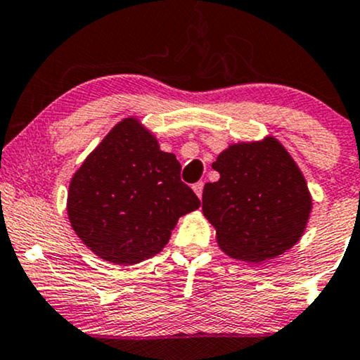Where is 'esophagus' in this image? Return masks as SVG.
<instances>
[{"mask_svg": "<svg viewBox=\"0 0 360 360\" xmlns=\"http://www.w3.org/2000/svg\"><path fill=\"white\" fill-rule=\"evenodd\" d=\"M203 183H201V181H200V183H194L193 184V191L194 193H196V196L198 198H201V194H203Z\"/></svg>", "mask_w": 360, "mask_h": 360, "instance_id": "1", "label": "esophagus"}]
</instances>
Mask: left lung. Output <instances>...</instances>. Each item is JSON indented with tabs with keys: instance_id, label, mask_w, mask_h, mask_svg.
<instances>
[{
	"instance_id": "obj_1",
	"label": "left lung",
	"mask_w": 360,
	"mask_h": 360,
	"mask_svg": "<svg viewBox=\"0 0 360 360\" xmlns=\"http://www.w3.org/2000/svg\"><path fill=\"white\" fill-rule=\"evenodd\" d=\"M212 167L220 179L205 184L201 208L226 255L266 262L300 242L313 208L311 193L278 139L230 143Z\"/></svg>"
}]
</instances>
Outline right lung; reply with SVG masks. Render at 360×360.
Instances as JSON below:
<instances>
[{"label":"right lung","instance_id":"obj_1","mask_svg":"<svg viewBox=\"0 0 360 360\" xmlns=\"http://www.w3.org/2000/svg\"><path fill=\"white\" fill-rule=\"evenodd\" d=\"M181 164L137 117L118 122L74 172L68 191L72 230L98 257L131 266L167 245L177 220L200 208Z\"/></svg>","mask_w":360,"mask_h":360}]
</instances>
